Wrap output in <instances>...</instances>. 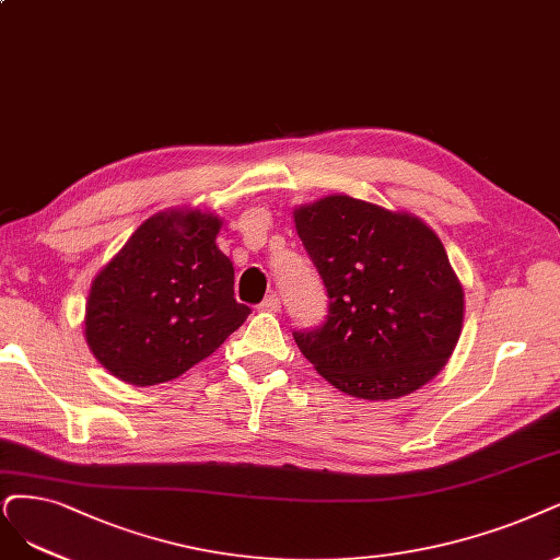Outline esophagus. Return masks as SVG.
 <instances>
[{
    "label": "esophagus",
    "mask_w": 560,
    "mask_h": 560,
    "mask_svg": "<svg viewBox=\"0 0 560 560\" xmlns=\"http://www.w3.org/2000/svg\"><path fill=\"white\" fill-rule=\"evenodd\" d=\"M260 312H269V314H277L281 308V298L277 293H269L260 304H258Z\"/></svg>",
    "instance_id": "obj_1"
}]
</instances>
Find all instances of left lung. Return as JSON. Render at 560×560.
Listing matches in <instances>:
<instances>
[{
  "label": "left lung",
  "mask_w": 560,
  "mask_h": 560,
  "mask_svg": "<svg viewBox=\"0 0 560 560\" xmlns=\"http://www.w3.org/2000/svg\"><path fill=\"white\" fill-rule=\"evenodd\" d=\"M327 291L323 325L295 329L302 355L358 399H399L429 383L462 335L464 291L420 219L350 196L295 210Z\"/></svg>",
  "instance_id": "8db88e82"
}]
</instances>
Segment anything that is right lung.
I'll list each match as a JSON object with an SVG mask.
<instances>
[{
	"label": "right lung",
	"instance_id": "obj_1",
	"mask_svg": "<svg viewBox=\"0 0 560 560\" xmlns=\"http://www.w3.org/2000/svg\"><path fill=\"white\" fill-rule=\"evenodd\" d=\"M221 219L161 212L144 221L92 283L85 335L113 376L144 387L182 376L252 314L217 246Z\"/></svg>",
	"mask_w": 560,
	"mask_h": 560
}]
</instances>
